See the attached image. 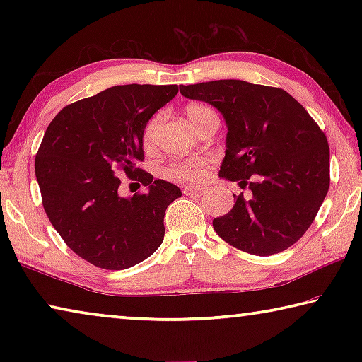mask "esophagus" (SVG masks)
Wrapping results in <instances>:
<instances>
[{
	"mask_svg": "<svg viewBox=\"0 0 362 362\" xmlns=\"http://www.w3.org/2000/svg\"><path fill=\"white\" fill-rule=\"evenodd\" d=\"M183 193L192 194V196H203L206 193V189L199 187H185L183 188Z\"/></svg>",
	"mask_w": 362,
	"mask_h": 362,
	"instance_id": "1",
	"label": "esophagus"
}]
</instances>
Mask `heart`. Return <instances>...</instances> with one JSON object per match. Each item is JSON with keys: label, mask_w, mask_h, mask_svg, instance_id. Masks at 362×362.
Returning a JSON list of instances; mask_svg holds the SVG:
<instances>
[{"label": "heart", "mask_w": 362, "mask_h": 362, "mask_svg": "<svg viewBox=\"0 0 362 362\" xmlns=\"http://www.w3.org/2000/svg\"><path fill=\"white\" fill-rule=\"evenodd\" d=\"M209 112H212L211 108H207L204 105H198V103H189V105H187L185 108L188 119L192 121V124L194 127L199 124L201 119H203ZM159 124H161V116L159 115L153 116V118L145 124L144 132H142V144L146 150L153 148V145H155ZM209 164H211L209 158H192V159H185V161H173L168 166L166 174L173 180L198 182L204 177Z\"/></svg>", "instance_id": "obj_1"}]
</instances>
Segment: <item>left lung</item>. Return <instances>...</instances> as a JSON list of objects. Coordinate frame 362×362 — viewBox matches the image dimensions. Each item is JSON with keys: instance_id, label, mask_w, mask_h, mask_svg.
Returning a JSON list of instances; mask_svg holds the SVG:
<instances>
[{"instance_id": "obj_1", "label": "left lung", "mask_w": 362, "mask_h": 362, "mask_svg": "<svg viewBox=\"0 0 362 362\" xmlns=\"http://www.w3.org/2000/svg\"><path fill=\"white\" fill-rule=\"evenodd\" d=\"M182 95L203 100L228 126L220 175L240 182L250 196L214 218V230L233 247L254 255L289 249L313 223L330 183L326 134L310 113L272 86L241 79L180 86Z\"/></svg>"}]
</instances>
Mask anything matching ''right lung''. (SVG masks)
Here are the masks:
<instances>
[{
	"label": "right lung",
	"mask_w": 362,
	"mask_h": 362,
	"mask_svg": "<svg viewBox=\"0 0 362 362\" xmlns=\"http://www.w3.org/2000/svg\"><path fill=\"white\" fill-rule=\"evenodd\" d=\"M179 93L177 84H124L64 107L35 158L42 207L66 246L94 267L126 269L161 246L164 214L180 188L139 168L148 119ZM118 175L145 194L122 199Z\"/></svg>",
	"instance_id": "obj_1"
}]
</instances>
